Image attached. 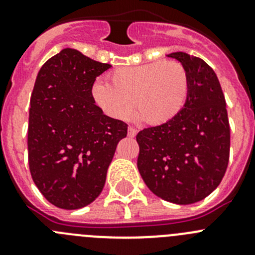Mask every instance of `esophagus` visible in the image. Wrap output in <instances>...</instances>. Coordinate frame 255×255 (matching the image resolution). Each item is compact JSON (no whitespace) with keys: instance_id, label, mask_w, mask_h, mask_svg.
Returning a JSON list of instances; mask_svg holds the SVG:
<instances>
[{"instance_id":"obj_1","label":"esophagus","mask_w":255,"mask_h":255,"mask_svg":"<svg viewBox=\"0 0 255 255\" xmlns=\"http://www.w3.org/2000/svg\"><path fill=\"white\" fill-rule=\"evenodd\" d=\"M136 129H134V128H131V126H129V129H128V135L129 136H131V138H134L135 135H136Z\"/></svg>"}]
</instances>
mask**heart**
I'll use <instances>...</instances> for the list:
<instances>
[{"instance_id": "obj_1", "label": "heart", "mask_w": 255, "mask_h": 255, "mask_svg": "<svg viewBox=\"0 0 255 255\" xmlns=\"http://www.w3.org/2000/svg\"><path fill=\"white\" fill-rule=\"evenodd\" d=\"M111 80L112 84L96 82L92 93L97 105L114 119L126 117L136 105V120L161 125L177 116L188 98V73L176 61L120 67L111 74Z\"/></svg>"}]
</instances>
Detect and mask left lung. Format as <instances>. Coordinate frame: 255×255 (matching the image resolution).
I'll list each match as a JSON object with an SVG mask.
<instances>
[{
    "mask_svg": "<svg viewBox=\"0 0 255 255\" xmlns=\"http://www.w3.org/2000/svg\"><path fill=\"white\" fill-rule=\"evenodd\" d=\"M189 76L186 102L168 123L136 135L138 170L153 194L193 204L220 185L230 155V125L220 82L202 58L173 52Z\"/></svg>",
    "mask_w": 255,
    "mask_h": 255,
    "instance_id": "1",
    "label": "left lung"
}]
</instances>
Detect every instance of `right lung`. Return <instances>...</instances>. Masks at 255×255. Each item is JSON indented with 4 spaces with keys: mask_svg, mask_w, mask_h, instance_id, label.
<instances>
[{
    "mask_svg": "<svg viewBox=\"0 0 255 255\" xmlns=\"http://www.w3.org/2000/svg\"><path fill=\"white\" fill-rule=\"evenodd\" d=\"M111 67L64 48L38 73L30 97L28 158L33 181L62 209L91 204L101 194L128 125L103 114L92 94Z\"/></svg>",
    "mask_w": 255,
    "mask_h": 255,
    "instance_id": "obj_1",
    "label": "right lung"
}]
</instances>
